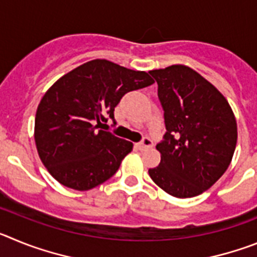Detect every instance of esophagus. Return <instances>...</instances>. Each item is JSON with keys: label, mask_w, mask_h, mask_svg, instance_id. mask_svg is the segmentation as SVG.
Masks as SVG:
<instances>
[{"label": "esophagus", "mask_w": 257, "mask_h": 257, "mask_svg": "<svg viewBox=\"0 0 257 257\" xmlns=\"http://www.w3.org/2000/svg\"><path fill=\"white\" fill-rule=\"evenodd\" d=\"M152 145H153V142H152L151 139H148V138H144V139H143V142L135 144V147L139 149V151H147V149L151 148Z\"/></svg>", "instance_id": "esophagus-1"}]
</instances>
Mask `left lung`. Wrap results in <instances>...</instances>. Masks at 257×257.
Returning <instances> with one entry per match:
<instances>
[{
	"instance_id": "8db88e82",
	"label": "left lung",
	"mask_w": 257,
	"mask_h": 257,
	"mask_svg": "<svg viewBox=\"0 0 257 257\" xmlns=\"http://www.w3.org/2000/svg\"><path fill=\"white\" fill-rule=\"evenodd\" d=\"M165 110V140L152 180L176 198L210 189L229 167L237 145V121L228 100L188 65L149 70Z\"/></svg>"
}]
</instances>
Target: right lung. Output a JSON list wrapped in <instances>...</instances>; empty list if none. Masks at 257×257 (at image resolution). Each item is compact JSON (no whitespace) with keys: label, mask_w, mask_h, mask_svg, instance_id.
I'll use <instances>...</instances> for the list:
<instances>
[{"label":"right lung","mask_w":257,"mask_h":257,"mask_svg":"<svg viewBox=\"0 0 257 257\" xmlns=\"http://www.w3.org/2000/svg\"><path fill=\"white\" fill-rule=\"evenodd\" d=\"M153 82L147 72L105 59L60 77L42 96L35 119L36 148L52 178L79 192L112 178L134 145L97 128L114 118L124 94Z\"/></svg>","instance_id":"right-lung-1"}]
</instances>
